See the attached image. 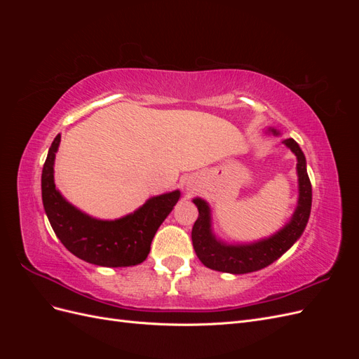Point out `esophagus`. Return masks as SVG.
<instances>
[{
	"instance_id": "obj_1",
	"label": "esophagus",
	"mask_w": 359,
	"mask_h": 359,
	"mask_svg": "<svg viewBox=\"0 0 359 359\" xmlns=\"http://www.w3.org/2000/svg\"><path fill=\"white\" fill-rule=\"evenodd\" d=\"M198 184H199V181H198V177H196V175H190V177L186 180V186H187L189 190H194V189H196Z\"/></svg>"
}]
</instances>
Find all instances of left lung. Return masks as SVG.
I'll return each instance as SVG.
<instances>
[{"instance_id":"left-lung-1","label":"left lung","mask_w":359,"mask_h":359,"mask_svg":"<svg viewBox=\"0 0 359 359\" xmlns=\"http://www.w3.org/2000/svg\"><path fill=\"white\" fill-rule=\"evenodd\" d=\"M268 133L280 136L274 127ZM285 144L297 156L298 175V203L290 220L280 231L268 238L253 243H227L212 231L210 203L202 198H194L199 217L191 229V241L201 262L210 269L229 274H247L259 271L277 260L295 244L306 229L311 211V184L307 173V161L302 149L293 139H283Z\"/></svg>"}]
</instances>
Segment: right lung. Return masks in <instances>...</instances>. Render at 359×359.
Segmentation results:
<instances>
[{"mask_svg":"<svg viewBox=\"0 0 359 359\" xmlns=\"http://www.w3.org/2000/svg\"><path fill=\"white\" fill-rule=\"evenodd\" d=\"M61 142L57 135L41 170V199L53 232L70 253L99 266H133L147 259L151 241L177 205L181 191L149 198L133 212L115 220H102L76 208L53 180L55 154Z\"/></svg>","mask_w":359,"mask_h":359,"instance_id":"1","label":"right lung"}]
</instances>
